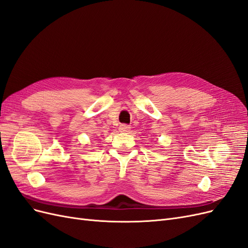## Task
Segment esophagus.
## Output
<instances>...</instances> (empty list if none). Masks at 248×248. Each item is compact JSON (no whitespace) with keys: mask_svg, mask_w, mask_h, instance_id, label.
<instances>
[{"mask_svg":"<svg viewBox=\"0 0 248 248\" xmlns=\"http://www.w3.org/2000/svg\"><path fill=\"white\" fill-rule=\"evenodd\" d=\"M119 130L121 131V132H129V130H130V127H129V125L122 124V125H120V127H119Z\"/></svg>","mask_w":248,"mask_h":248,"instance_id":"esophagus-1","label":"esophagus"}]
</instances>
